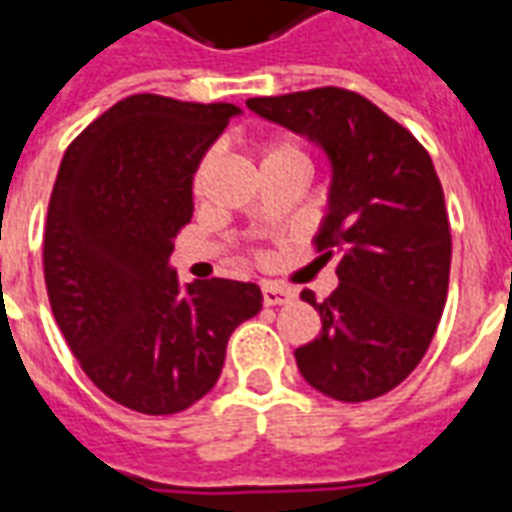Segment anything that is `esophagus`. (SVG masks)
<instances>
[{
    "mask_svg": "<svg viewBox=\"0 0 512 512\" xmlns=\"http://www.w3.org/2000/svg\"><path fill=\"white\" fill-rule=\"evenodd\" d=\"M290 301L288 290L277 288V285H263V304L266 307H279V304H285Z\"/></svg>",
    "mask_w": 512,
    "mask_h": 512,
    "instance_id": "1",
    "label": "esophagus"
}]
</instances>
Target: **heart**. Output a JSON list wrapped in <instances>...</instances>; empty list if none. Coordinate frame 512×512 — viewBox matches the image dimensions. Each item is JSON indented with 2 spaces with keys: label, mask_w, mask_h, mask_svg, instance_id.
Instances as JSON below:
<instances>
[{
  "label": "heart",
  "mask_w": 512,
  "mask_h": 512,
  "mask_svg": "<svg viewBox=\"0 0 512 512\" xmlns=\"http://www.w3.org/2000/svg\"><path fill=\"white\" fill-rule=\"evenodd\" d=\"M279 158H296V161H307V156H304L301 145H296L293 139H277V142H268V145L263 147V161H279ZM211 161H213V156L202 158V164L197 167V175H194V191L202 189V183H205V175H208Z\"/></svg>",
  "instance_id": "heart-1"
}]
</instances>
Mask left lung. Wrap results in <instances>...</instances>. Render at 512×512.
<instances>
[{"instance_id": "1", "label": "left lung", "mask_w": 512, "mask_h": 512, "mask_svg": "<svg viewBox=\"0 0 512 512\" xmlns=\"http://www.w3.org/2000/svg\"><path fill=\"white\" fill-rule=\"evenodd\" d=\"M268 123L307 136L329 158L321 257L337 255L329 299H301L323 329L296 348L304 381L326 397L362 403L386 395L419 365L447 301L450 219L433 161L376 104L340 87L249 98Z\"/></svg>"}]
</instances>
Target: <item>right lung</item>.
Listing matches in <instances>:
<instances>
[{
    "label": "right lung",
    "instance_id": "obj_1",
    "mask_svg": "<svg viewBox=\"0 0 512 512\" xmlns=\"http://www.w3.org/2000/svg\"><path fill=\"white\" fill-rule=\"evenodd\" d=\"M238 115L131 95L62 156L43 235L51 312L90 381L139 414H178L208 395L230 334L263 307L255 282L180 285L169 266L194 213V172Z\"/></svg>",
    "mask_w": 512,
    "mask_h": 512
}]
</instances>
